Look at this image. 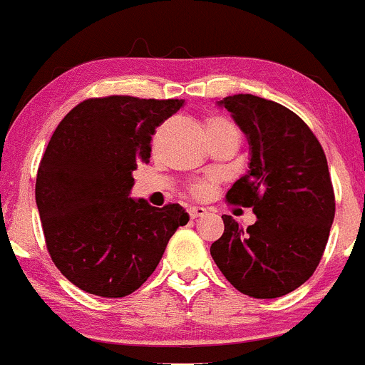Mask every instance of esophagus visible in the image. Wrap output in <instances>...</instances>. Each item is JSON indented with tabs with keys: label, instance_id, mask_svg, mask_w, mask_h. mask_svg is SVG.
Instances as JSON below:
<instances>
[{
	"label": "esophagus",
	"instance_id": "esophagus-1",
	"mask_svg": "<svg viewBox=\"0 0 365 365\" xmlns=\"http://www.w3.org/2000/svg\"><path fill=\"white\" fill-rule=\"evenodd\" d=\"M187 212H189L190 218H197V217H202V215L206 213V208H202V206H189V208H187Z\"/></svg>",
	"mask_w": 365,
	"mask_h": 365
}]
</instances>
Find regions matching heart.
<instances>
[{
	"instance_id": "obj_1",
	"label": "heart",
	"mask_w": 365,
	"mask_h": 365,
	"mask_svg": "<svg viewBox=\"0 0 365 365\" xmlns=\"http://www.w3.org/2000/svg\"><path fill=\"white\" fill-rule=\"evenodd\" d=\"M205 129L206 134H208V140L210 138L215 136H220V134H227V133H237L236 128L227 120V118L220 117V115H212L205 120ZM208 189V182H197L192 185V192L194 194H202L205 190Z\"/></svg>"
}]
</instances>
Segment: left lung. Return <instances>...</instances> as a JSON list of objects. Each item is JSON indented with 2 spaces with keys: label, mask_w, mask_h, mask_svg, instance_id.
Segmentation results:
<instances>
[{
  "label": "left lung",
  "mask_w": 365,
  "mask_h": 365,
  "mask_svg": "<svg viewBox=\"0 0 365 365\" xmlns=\"http://www.w3.org/2000/svg\"><path fill=\"white\" fill-rule=\"evenodd\" d=\"M218 106L250 145L248 171L225 199L252 208L257 222L245 231L224 215V234L210 252L241 294L282 297L309 279L327 245L336 212L327 159L304 120L279 103L234 94Z\"/></svg>",
  "instance_id": "1"
}]
</instances>
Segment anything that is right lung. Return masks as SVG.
I'll use <instances>...</instances> for the list:
<instances>
[{"label":"right lung","instance_id":"1","mask_svg":"<svg viewBox=\"0 0 365 365\" xmlns=\"http://www.w3.org/2000/svg\"><path fill=\"white\" fill-rule=\"evenodd\" d=\"M182 106L183 99L92 98L53 131L38 168L36 206L53 264L83 292L133 294L189 222L180 205L129 197L133 171L150 159L152 134Z\"/></svg>","mask_w":365,"mask_h":365}]
</instances>
